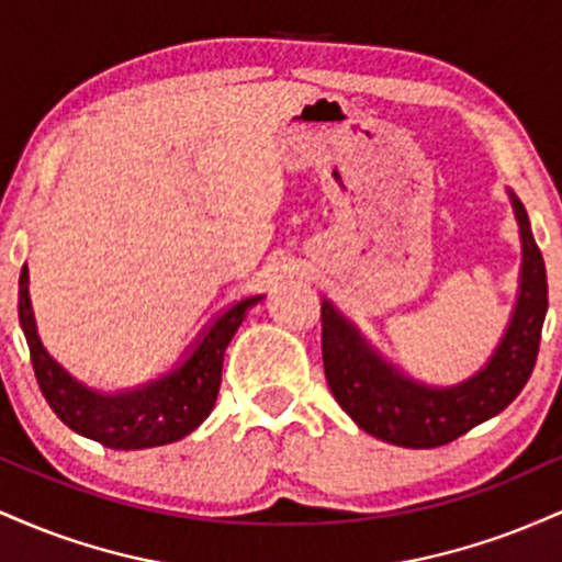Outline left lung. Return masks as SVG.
Listing matches in <instances>:
<instances>
[{"instance_id":"8db88e82","label":"left lung","mask_w":562,"mask_h":562,"mask_svg":"<svg viewBox=\"0 0 562 562\" xmlns=\"http://www.w3.org/2000/svg\"><path fill=\"white\" fill-rule=\"evenodd\" d=\"M520 235L518 299L499 344L475 375L457 385H425L389 362L322 299V362L335 402L364 434L406 449H434L492 420L524 391L537 364L541 325L547 314V272L531 222L515 192H509Z\"/></svg>"}]
</instances>
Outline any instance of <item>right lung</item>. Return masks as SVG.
Here are the masks:
<instances>
[{
    "label": "right lung",
    "instance_id": "1",
    "mask_svg": "<svg viewBox=\"0 0 562 562\" xmlns=\"http://www.w3.org/2000/svg\"><path fill=\"white\" fill-rule=\"evenodd\" d=\"M18 317L31 351L38 389L53 412L70 430L102 443L108 449H153L179 441L198 428L214 409L222 362L232 335L243 325L245 314L263 295H250L232 303L203 333L184 348L182 362L169 372L142 383L137 389L102 393L68 375L42 346L36 333L34 308L29 299V267L21 269Z\"/></svg>",
    "mask_w": 562,
    "mask_h": 562
}]
</instances>
